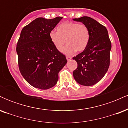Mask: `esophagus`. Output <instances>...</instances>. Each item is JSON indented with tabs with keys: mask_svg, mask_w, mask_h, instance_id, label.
<instances>
[{
	"mask_svg": "<svg viewBox=\"0 0 128 128\" xmlns=\"http://www.w3.org/2000/svg\"><path fill=\"white\" fill-rule=\"evenodd\" d=\"M66 59H67V61H69V60H70L72 59V57L68 56H66Z\"/></svg>",
	"mask_w": 128,
	"mask_h": 128,
	"instance_id": "1",
	"label": "esophagus"
}]
</instances>
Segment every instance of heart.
<instances>
[{
	"instance_id": "heart-1",
	"label": "heart",
	"mask_w": 128,
	"mask_h": 128,
	"mask_svg": "<svg viewBox=\"0 0 128 128\" xmlns=\"http://www.w3.org/2000/svg\"><path fill=\"white\" fill-rule=\"evenodd\" d=\"M58 32L52 30L49 38L57 50L61 52L66 42L67 45L63 52L66 55H72L76 51L82 52L86 48L90 40L88 28L84 24L67 22L58 26Z\"/></svg>"
}]
</instances>
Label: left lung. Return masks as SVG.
Returning <instances> with one entry per match:
<instances>
[{
	"instance_id": "1",
	"label": "left lung",
	"mask_w": 128,
	"mask_h": 128,
	"mask_svg": "<svg viewBox=\"0 0 128 128\" xmlns=\"http://www.w3.org/2000/svg\"><path fill=\"white\" fill-rule=\"evenodd\" d=\"M88 28L90 40L82 52L73 58L78 67L73 72V77L82 86H92L103 78L110 63L111 42L106 28L91 17L73 18Z\"/></svg>"
}]
</instances>
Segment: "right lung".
Segmentation results:
<instances>
[{"mask_svg": "<svg viewBox=\"0 0 128 128\" xmlns=\"http://www.w3.org/2000/svg\"><path fill=\"white\" fill-rule=\"evenodd\" d=\"M62 17L35 19L22 29L17 44L19 70L34 87L47 90L55 86L58 73L67 62L66 56L57 50L49 33Z\"/></svg>", "mask_w": 128, "mask_h": 128, "instance_id": "add662e5", "label": "right lung"}]
</instances>
